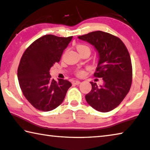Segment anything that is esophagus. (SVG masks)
<instances>
[{"instance_id":"34e87169","label":"esophagus","mask_w":150,"mask_h":150,"mask_svg":"<svg viewBox=\"0 0 150 150\" xmlns=\"http://www.w3.org/2000/svg\"><path fill=\"white\" fill-rule=\"evenodd\" d=\"M72 84L75 85H78L80 84V81H79V80H73Z\"/></svg>"}]
</instances>
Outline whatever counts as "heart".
I'll use <instances>...</instances> for the list:
<instances>
[{
  "label": "heart",
  "mask_w": 150,
  "mask_h": 150,
  "mask_svg": "<svg viewBox=\"0 0 150 150\" xmlns=\"http://www.w3.org/2000/svg\"><path fill=\"white\" fill-rule=\"evenodd\" d=\"M76 48H77V50L79 53L82 52V51H84V50H88V51H90V48L88 47V46L83 45V44H78L76 46ZM77 74H78V75L82 76V75L84 74V71L78 70L77 72Z\"/></svg>",
  "instance_id": "1"
}]
</instances>
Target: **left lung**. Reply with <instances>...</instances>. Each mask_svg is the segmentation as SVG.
Instances as JSON below:
<instances>
[{"instance_id":"8db88e82","label":"left lung","mask_w":150,"mask_h":150,"mask_svg":"<svg viewBox=\"0 0 150 150\" xmlns=\"http://www.w3.org/2000/svg\"><path fill=\"white\" fill-rule=\"evenodd\" d=\"M94 46L98 54L95 77L103 78L102 85L91 82L92 90L85 96L86 102L100 112L116 108L129 93L132 82L131 57L120 39L97 31L78 37Z\"/></svg>"}]
</instances>
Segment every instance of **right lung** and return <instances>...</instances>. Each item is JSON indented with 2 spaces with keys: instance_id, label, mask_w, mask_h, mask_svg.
<instances>
[{
  "instance_id": "right-lung-1",
  "label": "right lung",
  "mask_w": 150,
  "mask_h": 150,
  "mask_svg": "<svg viewBox=\"0 0 150 150\" xmlns=\"http://www.w3.org/2000/svg\"><path fill=\"white\" fill-rule=\"evenodd\" d=\"M72 37L60 38L46 35L34 41L25 50L17 70L20 88L27 100L35 109L50 111L62 104L68 88V80L56 81L50 68L60 60L64 50Z\"/></svg>"
}]
</instances>
